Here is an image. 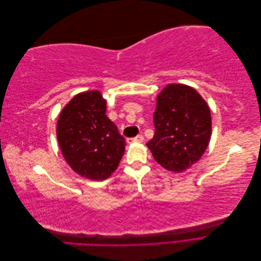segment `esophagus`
I'll return each instance as SVG.
<instances>
[{
  "label": "esophagus",
  "instance_id": "34e87169",
  "mask_svg": "<svg viewBox=\"0 0 261 261\" xmlns=\"http://www.w3.org/2000/svg\"><path fill=\"white\" fill-rule=\"evenodd\" d=\"M144 141V136L143 135H138L134 138H128L127 139V143L132 144V143H143Z\"/></svg>",
  "mask_w": 261,
  "mask_h": 261
}]
</instances>
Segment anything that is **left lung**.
Listing matches in <instances>:
<instances>
[{"label": "left lung", "instance_id": "1", "mask_svg": "<svg viewBox=\"0 0 261 261\" xmlns=\"http://www.w3.org/2000/svg\"><path fill=\"white\" fill-rule=\"evenodd\" d=\"M153 123L154 136L147 146L164 169L183 172L206 151L211 137L210 110L192 87H164L156 97Z\"/></svg>", "mask_w": 261, "mask_h": 261}]
</instances>
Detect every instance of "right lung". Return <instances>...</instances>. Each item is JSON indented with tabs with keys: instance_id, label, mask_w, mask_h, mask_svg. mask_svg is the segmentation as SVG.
I'll return each mask as SVG.
<instances>
[{
	"instance_id": "obj_1",
	"label": "right lung",
	"mask_w": 261,
	"mask_h": 261,
	"mask_svg": "<svg viewBox=\"0 0 261 261\" xmlns=\"http://www.w3.org/2000/svg\"><path fill=\"white\" fill-rule=\"evenodd\" d=\"M106 111L100 91L82 92L62 110L57 125L64 159L77 174L92 180L111 176L125 151V138Z\"/></svg>"
}]
</instances>
